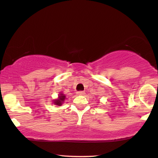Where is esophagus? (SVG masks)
<instances>
[{
    "mask_svg": "<svg viewBox=\"0 0 158 158\" xmlns=\"http://www.w3.org/2000/svg\"><path fill=\"white\" fill-rule=\"evenodd\" d=\"M84 93H85L84 91H78V92H77V94L78 95H84Z\"/></svg>",
    "mask_w": 158,
    "mask_h": 158,
    "instance_id": "1",
    "label": "esophagus"
}]
</instances>
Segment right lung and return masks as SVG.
I'll use <instances>...</instances> for the list:
<instances>
[{"label": "right lung", "mask_w": 158, "mask_h": 158, "mask_svg": "<svg viewBox=\"0 0 158 158\" xmlns=\"http://www.w3.org/2000/svg\"><path fill=\"white\" fill-rule=\"evenodd\" d=\"M65 99V95L63 94V93H60L59 95H58V98L56 99V100H53V104L58 106L62 105V104L63 103Z\"/></svg>", "instance_id": "right-lung-1"}]
</instances>
